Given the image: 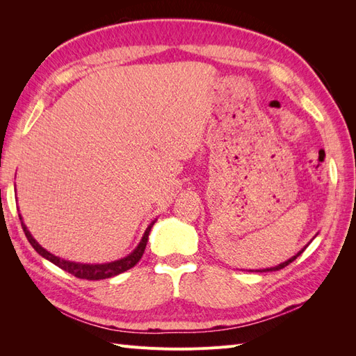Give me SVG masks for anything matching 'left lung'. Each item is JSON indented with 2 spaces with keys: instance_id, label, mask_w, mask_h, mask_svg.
Here are the masks:
<instances>
[{
  "instance_id": "left-lung-1",
  "label": "left lung",
  "mask_w": 356,
  "mask_h": 356,
  "mask_svg": "<svg viewBox=\"0 0 356 356\" xmlns=\"http://www.w3.org/2000/svg\"><path fill=\"white\" fill-rule=\"evenodd\" d=\"M318 234V233H316ZM316 234L314 236V238H312L310 239V242L312 241H314L315 238H316ZM310 242L307 243V245H305L303 248H301V250L296 254V255H293V257H291V258H288V260L286 261H284V263H281V264H277V266H275V267H267V268H260V270H250V272H257V273H263V272H276V270H281V268H284V267H286L289 263H293L294 260H296V258L298 257V255H301V254H303V251L306 250V248L310 245Z\"/></svg>"
}]
</instances>
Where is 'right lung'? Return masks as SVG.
Returning <instances> with one entry per match:
<instances>
[{"instance_id": "right-lung-1", "label": "right lung", "mask_w": 356, "mask_h": 356, "mask_svg": "<svg viewBox=\"0 0 356 356\" xmlns=\"http://www.w3.org/2000/svg\"><path fill=\"white\" fill-rule=\"evenodd\" d=\"M20 218V222H22V229L25 232V236L26 239L29 241V243L32 245V248L42 257L46 258V260H49L50 263H53L55 266L60 267L62 270H65L71 275H74L75 277H80V279H88V281H99V279H106V277H113V276H117L120 275L126 270H129V268H132L139 260H141V257L145 251V246H147V242H148V236H149V232H152V227L154 225V222L157 221V218L154 221L149 222L148 227L145 229L144 234L141 241H139L138 246L135 248V250L120 258V260H115V261H110V263H101V264H86V263H75V261H70V260H65V258H60L55 254L49 252L46 248H42L35 239L34 236L31 234V232L28 230L26 224L24 222V218L22 215H19Z\"/></svg>"}]
</instances>
